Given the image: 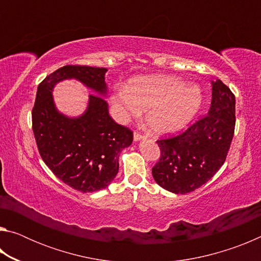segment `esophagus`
Segmentation results:
<instances>
[{
	"instance_id": "esophagus-1",
	"label": "esophagus",
	"mask_w": 261,
	"mask_h": 261,
	"mask_svg": "<svg viewBox=\"0 0 261 261\" xmlns=\"http://www.w3.org/2000/svg\"><path fill=\"white\" fill-rule=\"evenodd\" d=\"M145 138L144 136H141L140 134H138V132H135L134 134V139L135 141H139V140H143Z\"/></svg>"
}]
</instances>
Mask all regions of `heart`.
Listing matches in <instances>:
<instances>
[{
  "instance_id": "obj_1",
  "label": "heart",
  "mask_w": 261,
  "mask_h": 261,
  "mask_svg": "<svg viewBox=\"0 0 261 261\" xmlns=\"http://www.w3.org/2000/svg\"><path fill=\"white\" fill-rule=\"evenodd\" d=\"M110 103L116 118L129 123L141 117L154 135L166 136L184 129L202 105L201 88L170 74H147L130 79L114 91Z\"/></svg>"
}]
</instances>
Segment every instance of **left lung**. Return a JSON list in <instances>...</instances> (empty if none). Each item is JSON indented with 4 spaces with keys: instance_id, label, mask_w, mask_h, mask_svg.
<instances>
[{
    "instance_id": "left-lung-1",
    "label": "left lung",
    "mask_w": 261,
    "mask_h": 261,
    "mask_svg": "<svg viewBox=\"0 0 261 261\" xmlns=\"http://www.w3.org/2000/svg\"><path fill=\"white\" fill-rule=\"evenodd\" d=\"M211 85L208 113L183 134L158 140L161 156L152 175L169 192L194 191L213 177L226 161L235 131V95L220 79Z\"/></svg>"
}]
</instances>
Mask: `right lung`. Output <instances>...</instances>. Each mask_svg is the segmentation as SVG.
Here are the masks:
<instances>
[{"instance_id": "right-lung-1", "label": "right lung", "mask_w": 261, "mask_h": 261, "mask_svg": "<svg viewBox=\"0 0 261 261\" xmlns=\"http://www.w3.org/2000/svg\"><path fill=\"white\" fill-rule=\"evenodd\" d=\"M106 68L65 65L38 86L32 124L42 160L57 178L81 192L106 189L118 173V158L134 140L132 132L110 117ZM83 83L89 96L82 115L71 118L57 109L52 92L63 80Z\"/></svg>"}]
</instances>
